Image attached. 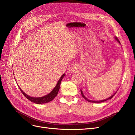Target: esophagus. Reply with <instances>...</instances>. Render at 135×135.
Returning <instances> with one entry per match:
<instances>
[{
	"instance_id": "esophagus-1",
	"label": "esophagus",
	"mask_w": 135,
	"mask_h": 135,
	"mask_svg": "<svg viewBox=\"0 0 135 135\" xmlns=\"http://www.w3.org/2000/svg\"><path fill=\"white\" fill-rule=\"evenodd\" d=\"M68 70L69 72L70 73H75L77 72L78 70V68L74 64H71L69 67H68Z\"/></svg>"
}]
</instances>
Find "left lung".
Listing matches in <instances>:
<instances>
[{"mask_svg":"<svg viewBox=\"0 0 135 135\" xmlns=\"http://www.w3.org/2000/svg\"><path fill=\"white\" fill-rule=\"evenodd\" d=\"M115 39H116V40H117L119 42V43H120V41H119V40H118V39L117 37H115ZM116 93H117V92H116ZM116 93H115L114 95H113L112 96H110V97H109V98H107V99H105V100H101V101H91V100H89V99H88L87 98H86L85 97V96H84V95H83V92H82V91L81 90V95H82L83 97H84V98H85V100H86V101H88V102H93V103H101V102H104V101H107V100H109V99H111L113 96H114L115 95V94H116Z\"/></svg>","mask_w":135,"mask_h":135,"instance_id":"1","label":"left lung"}]
</instances>
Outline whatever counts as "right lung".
<instances>
[{
  "label": "right lung",
  "instance_id": "add662e5",
  "mask_svg": "<svg viewBox=\"0 0 135 135\" xmlns=\"http://www.w3.org/2000/svg\"><path fill=\"white\" fill-rule=\"evenodd\" d=\"M65 74H63L62 75V76L59 79V81L57 82V84L56 86L55 87V88L53 89V90L51 92V93L45 96H43V97H31L30 96H28L27 94H26L24 92L20 89V88H19V89L21 90V93L23 94V95L28 99V100H29L30 101L33 102V103H37V104H42V103H48L49 102L51 101L53 99L57 96V95L58 94L62 79L63 78V77L65 76Z\"/></svg>",
  "mask_w": 135,
  "mask_h": 135
}]
</instances>
